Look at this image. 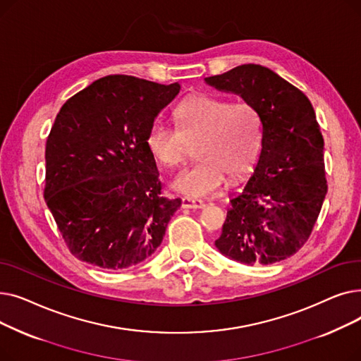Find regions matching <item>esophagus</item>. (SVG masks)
I'll list each match as a JSON object with an SVG mask.
<instances>
[{
    "mask_svg": "<svg viewBox=\"0 0 361 361\" xmlns=\"http://www.w3.org/2000/svg\"><path fill=\"white\" fill-rule=\"evenodd\" d=\"M204 203L202 200H195L190 197H183L181 200V207L183 209H202Z\"/></svg>",
    "mask_w": 361,
    "mask_h": 361,
    "instance_id": "esophagus-1",
    "label": "esophagus"
}]
</instances>
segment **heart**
I'll list each match as a JSON object with an SVG mask.
<instances>
[{"label":"heart","mask_w":361,"mask_h":361,"mask_svg":"<svg viewBox=\"0 0 361 361\" xmlns=\"http://www.w3.org/2000/svg\"><path fill=\"white\" fill-rule=\"evenodd\" d=\"M174 120L177 128L152 123L146 135L150 157L166 168L184 161L187 145H195L193 165L171 181L176 192L202 199L218 192L225 174L238 177L257 158L262 145V118L247 101L231 102L214 94H196L181 102Z\"/></svg>","instance_id":"obj_1"}]
</instances>
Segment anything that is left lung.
Masks as SVG:
<instances>
[{
	"label": "left lung",
	"mask_w": 361,
	"mask_h": 361,
	"mask_svg": "<svg viewBox=\"0 0 361 361\" xmlns=\"http://www.w3.org/2000/svg\"><path fill=\"white\" fill-rule=\"evenodd\" d=\"M204 83L259 111L262 149L253 174L230 196L216 249L244 264H272L297 253L324 204V137L307 97L275 71L238 66Z\"/></svg>",
	"instance_id": "8db88e82"
}]
</instances>
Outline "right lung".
Returning a JSON list of instances; mask_svg holds the SVG:
<instances>
[{
  "label": "right lung",
  "instance_id": "obj_1",
  "mask_svg": "<svg viewBox=\"0 0 361 361\" xmlns=\"http://www.w3.org/2000/svg\"><path fill=\"white\" fill-rule=\"evenodd\" d=\"M180 92L114 74L75 93L45 147V202L70 252L93 267L127 269L149 259L181 199L161 197L147 130Z\"/></svg>",
  "mask_w": 361,
  "mask_h": 361
}]
</instances>
